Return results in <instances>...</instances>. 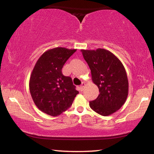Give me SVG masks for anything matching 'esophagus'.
Wrapping results in <instances>:
<instances>
[{
    "label": "esophagus",
    "instance_id": "esophagus-1",
    "mask_svg": "<svg viewBox=\"0 0 154 154\" xmlns=\"http://www.w3.org/2000/svg\"><path fill=\"white\" fill-rule=\"evenodd\" d=\"M85 86V83H84V82H83L82 83V85H80V87H79V90H80V91L81 92H82V91L83 90V89H84V87Z\"/></svg>",
    "mask_w": 154,
    "mask_h": 154
}]
</instances>
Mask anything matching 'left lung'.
Wrapping results in <instances>:
<instances>
[{
    "label": "left lung",
    "instance_id": "left-lung-1",
    "mask_svg": "<svg viewBox=\"0 0 154 154\" xmlns=\"http://www.w3.org/2000/svg\"><path fill=\"white\" fill-rule=\"evenodd\" d=\"M81 51L100 92L97 98L90 102V108L101 116H110L122 107L128 94V80L124 65L105 49Z\"/></svg>",
    "mask_w": 154,
    "mask_h": 154
}]
</instances>
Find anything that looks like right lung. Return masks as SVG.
Returning a JSON list of instances; mask_svg holds the SVG:
<instances>
[{
  "label": "right lung",
  "mask_w": 154,
  "mask_h": 154,
  "mask_svg": "<svg viewBox=\"0 0 154 154\" xmlns=\"http://www.w3.org/2000/svg\"><path fill=\"white\" fill-rule=\"evenodd\" d=\"M77 49L53 48L41 56L31 73L29 89L35 105L43 113L58 116L72 105L79 94L72 79L62 72L67 60Z\"/></svg>",
  "instance_id": "obj_1"
}]
</instances>
